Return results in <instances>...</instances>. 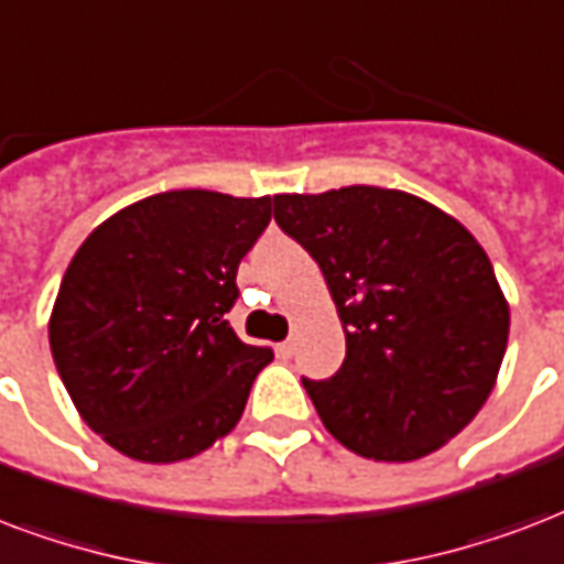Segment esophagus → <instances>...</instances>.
I'll use <instances>...</instances> for the list:
<instances>
[{
    "mask_svg": "<svg viewBox=\"0 0 564 564\" xmlns=\"http://www.w3.org/2000/svg\"><path fill=\"white\" fill-rule=\"evenodd\" d=\"M294 350H297V347H294V341H291V338H288V341H282V345H276V354L282 359L294 357Z\"/></svg>",
    "mask_w": 564,
    "mask_h": 564,
    "instance_id": "1",
    "label": "esophagus"
}]
</instances>
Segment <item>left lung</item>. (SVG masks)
I'll return each instance as SVG.
<instances>
[{"label":"left lung","mask_w":564,"mask_h":564,"mask_svg":"<svg viewBox=\"0 0 564 564\" xmlns=\"http://www.w3.org/2000/svg\"><path fill=\"white\" fill-rule=\"evenodd\" d=\"M279 228L315 258L345 327V362L303 378L329 434L375 460L425 458L497 383L508 303L458 219L380 186L273 196Z\"/></svg>","instance_id":"8db88e82"}]
</instances>
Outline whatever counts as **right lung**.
Here are the masks:
<instances>
[{"label": "right lung", "instance_id": "right-lung-1", "mask_svg": "<svg viewBox=\"0 0 564 564\" xmlns=\"http://www.w3.org/2000/svg\"><path fill=\"white\" fill-rule=\"evenodd\" d=\"M270 217V196L172 189L112 214L76 249L50 350L79 416L121 455L186 460L243 416L273 350L240 341L226 312Z\"/></svg>", "mask_w": 564, "mask_h": 564}]
</instances>
